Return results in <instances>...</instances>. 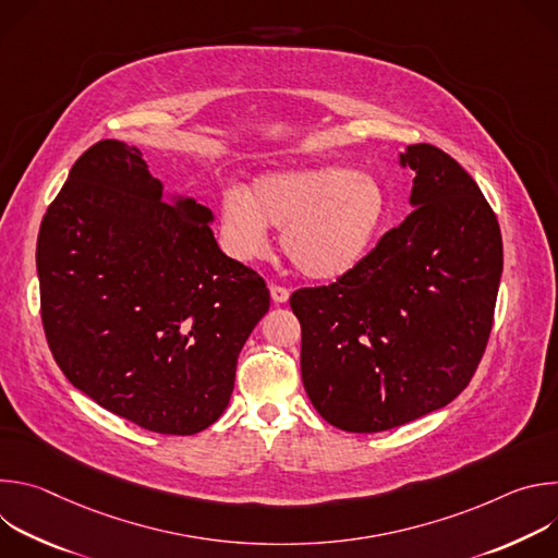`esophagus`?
I'll list each match as a JSON object with an SVG mask.
<instances>
[{
	"label": "esophagus",
	"instance_id": "obj_1",
	"mask_svg": "<svg viewBox=\"0 0 558 558\" xmlns=\"http://www.w3.org/2000/svg\"><path fill=\"white\" fill-rule=\"evenodd\" d=\"M269 293L276 304H284L289 300V289L280 287V284H269Z\"/></svg>",
	"mask_w": 558,
	"mask_h": 558
}]
</instances>
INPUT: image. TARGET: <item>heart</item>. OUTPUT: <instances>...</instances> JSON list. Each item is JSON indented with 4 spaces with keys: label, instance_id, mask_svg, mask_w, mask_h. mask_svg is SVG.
Masks as SVG:
<instances>
[{
    "label": "heart",
    "instance_id": "1",
    "mask_svg": "<svg viewBox=\"0 0 558 558\" xmlns=\"http://www.w3.org/2000/svg\"><path fill=\"white\" fill-rule=\"evenodd\" d=\"M384 216L386 194L375 177L325 166L263 174L250 192L227 190L218 231L231 258L252 263L271 247L269 227L282 229L280 247L302 276L336 280L364 260Z\"/></svg>",
    "mask_w": 558,
    "mask_h": 558
}]
</instances>
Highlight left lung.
Instances as JSON below:
<instances>
[{
	"label": "left lung",
	"mask_w": 558,
	"mask_h": 558,
	"mask_svg": "<svg viewBox=\"0 0 558 558\" xmlns=\"http://www.w3.org/2000/svg\"><path fill=\"white\" fill-rule=\"evenodd\" d=\"M402 225L325 287L291 293L311 404L347 433H379L444 409L480 366L504 271L499 220L480 185L435 145H409Z\"/></svg>",
	"instance_id": "obj_1"
}]
</instances>
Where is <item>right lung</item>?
I'll use <instances>...</instances> for the list:
<instances>
[{
  "label": "right lung",
  "instance_id": "1",
  "mask_svg": "<svg viewBox=\"0 0 558 558\" xmlns=\"http://www.w3.org/2000/svg\"><path fill=\"white\" fill-rule=\"evenodd\" d=\"M192 198L163 201L141 149L76 158L37 238L41 323L68 381L161 435H194L229 404L235 364L269 311L265 280L227 258Z\"/></svg>",
  "mask_w": 558,
  "mask_h": 558
}]
</instances>
